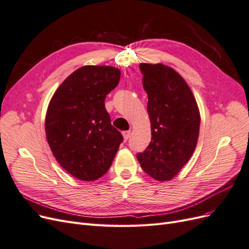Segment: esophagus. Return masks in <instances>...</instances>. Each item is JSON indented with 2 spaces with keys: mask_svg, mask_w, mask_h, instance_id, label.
<instances>
[{
  "mask_svg": "<svg viewBox=\"0 0 249 249\" xmlns=\"http://www.w3.org/2000/svg\"><path fill=\"white\" fill-rule=\"evenodd\" d=\"M130 135H131V132L130 131H125V132H123V136H124V140L126 141L127 139L130 138Z\"/></svg>",
  "mask_w": 249,
  "mask_h": 249,
  "instance_id": "34e87169",
  "label": "esophagus"
}]
</instances>
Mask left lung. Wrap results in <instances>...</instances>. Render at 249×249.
Masks as SVG:
<instances>
[{"label": "left lung", "instance_id": "1", "mask_svg": "<svg viewBox=\"0 0 249 249\" xmlns=\"http://www.w3.org/2000/svg\"><path fill=\"white\" fill-rule=\"evenodd\" d=\"M152 141L137 155L140 166L153 178H175L189 161L197 144L200 113L184 78L162 63H140Z\"/></svg>", "mask_w": 249, "mask_h": 249}]
</instances>
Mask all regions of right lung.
I'll return each mask as SVG.
<instances>
[{"mask_svg":"<svg viewBox=\"0 0 249 249\" xmlns=\"http://www.w3.org/2000/svg\"><path fill=\"white\" fill-rule=\"evenodd\" d=\"M119 79L116 67L82 66L61 83L49 103L44 126L50 148L80 180L102 178L123 141L105 108L106 95Z\"/></svg>","mask_w":249,"mask_h":249,"instance_id":"1","label":"right lung"}]
</instances>
